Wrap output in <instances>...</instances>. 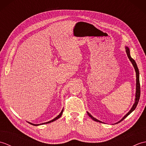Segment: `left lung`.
Returning a JSON list of instances; mask_svg holds the SVG:
<instances>
[{"mask_svg": "<svg viewBox=\"0 0 146 146\" xmlns=\"http://www.w3.org/2000/svg\"><path fill=\"white\" fill-rule=\"evenodd\" d=\"M125 51H126V53L127 54V56L129 58V59L130 60V61H131V62L132 63L133 66H134V69H135V73H136V92H135V102L134 105H133L132 107L131 108V109L130 110V111H129V112L127 113L123 117L122 119H121L120 121H119V122H117V123H119L121 121H122L123 119H125V118L127 117L129 114H131L133 111H134L136 107H137V105L138 104V102H139V98H140V95H141V87H140V82H139V69H138V67L137 66V64H136L135 61H134V59H132L131 56V54H130V49L128 47H125ZM87 113L89 115V117L91 118V119L92 120H94L95 121H96V122H100V123H103L102 122H101V121L98 120V119H95V118H94V117H93L92 115L88 113L87 111Z\"/></svg>", "mask_w": 146, "mask_h": 146, "instance_id": "8db88e82", "label": "left lung"}]
</instances>
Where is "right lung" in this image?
<instances>
[{
  "mask_svg": "<svg viewBox=\"0 0 146 146\" xmlns=\"http://www.w3.org/2000/svg\"><path fill=\"white\" fill-rule=\"evenodd\" d=\"M63 109L62 110V111H61V113L58 115L56 117H55L54 119H52V120H50V121H49V122H44V123H40V124H34V123H31V122H28V123H30V124H31V125H35V126H38V125H42V124H46V123H51V122H54V121H55V120H56L57 119H58L59 118H60L61 117V116L62 115V114H63Z\"/></svg>",
  "mask_w": 146,
  "mask_h": 146,
  "instance_id": "obj_1",
  "label": "right lung"
}]
</instances>
